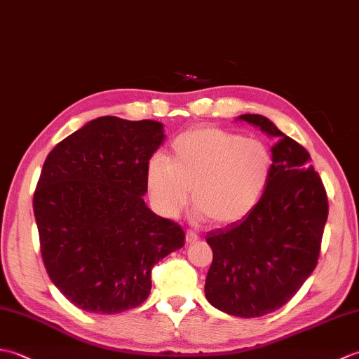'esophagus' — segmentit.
Returning a JSON list of instances; mask_svg holds the SVG:
<instances>
[{
  "label": "esophagus",
  "instance_id": "esophagus-1",
  "mask_svg": "<svg viewBox=\"0 0 359 359\" xmlns=\"http://www.w3.org/2000/svg\"><path fill=\"white\" fill-rule=\"evenodd\" d=\"M185 239H187V242H188V243H194L196 241H199V236H197L194 231L188 230V231H187V234H185Z\"/></svg>",
  "mask_w": 359,
  "mask_h": 359
}]
</instances>
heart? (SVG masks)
Listing matches in <instances>:
<instances>
[{
	"label": "heart",
	"mask_w": 359,
	"mask_h": 359,
	"mask_svg": "<svg viewBox=\"0 0 359 359\" xmlns=\"http://www.w3.org/2000/svg\"><path fill=\"white\" fill-rule=\"evenodd\" d=\"M271 172L273 154L264 142L203 126L175 137L168 158L149 160L147 187L165 217H177L193 191L196 220L233 225L262 201Z\"/></svg>",
	"instance_id": "1"
}]
</instances>
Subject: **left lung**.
I'll return each mask as SVG.
<instances>
[{"instance_id":"1","label":"left lung","mask_w":359,"mask_h":359,"mask_svg":"<svg viewBox=\"0 0 359 359\" xmlns=\"http://www.w3.org/2000/svg\"><path fill=\"white\" fill-rule=\"evenodd\" d=\"M239 120L274 139L271 180L245 219L207 234L212 262L205 296L228 315L257 318L287 304L315 270L329 202L302 144L259 114Z\"/></svg>"}]
</instances>
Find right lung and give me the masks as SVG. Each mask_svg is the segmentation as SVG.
<instances>
[{
	"label": "right lung",
	"mask_w": 359,
	"mask_h": 359,
	"mask_svg": "<svg viewBox=\"0 0 359 359\" xmlns=\"http://www.w3.org/2000/svg\"><path fill=\"white\" fill-rule=\"evenodd\" d=\"M165 139L154 120L89 121L46 157L34 193L41 257L74 306L114 315L151 293V271L185 233L152 212L147 166Z\"/></svg>",
	"instance_id": "add662e5"
}]
</instances>
